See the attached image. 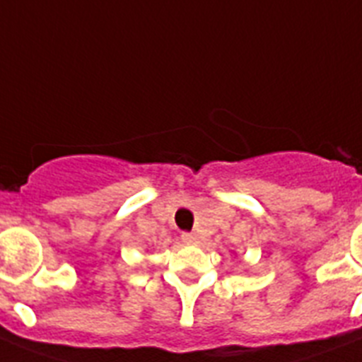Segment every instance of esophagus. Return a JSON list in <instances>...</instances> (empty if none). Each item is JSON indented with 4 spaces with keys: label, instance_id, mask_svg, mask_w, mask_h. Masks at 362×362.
<instances>
[{
    "label": "esophagus",
    "instance_id": "obj_1",
    "mask_svg": "<svg viewBox=\"0 0 362 362\" xmlns=\"http://www.w3.org/2000/svg\"><path fill=\"white\" fill-rule=\"evenodd\" d=\"M182 240H184L185 244H197V242H199V237L194 233H184L182 235Z\"/></svg>",
    "mask_w": 362,
    "mask_h": 362
}]
</instances>
